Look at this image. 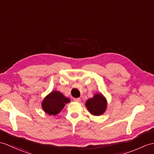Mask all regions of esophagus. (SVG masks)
I'll use <instances>...</instances> for the list:
<instances>
[{"instance_id": "esophagus-1", "label": "esophagus", "mask_w": 154, "mask_h": 154, "mask_svg": "<svg viewBox=\"0 0 154 154\" xmlns=\"http://www.w3.org/2000/svg\"><path fill=\"white\" fill-rule=\"evenodd\" d=\"M73 100L74 101V102H80V98H74L73 99Z\"/></svg>"}]
</instances>
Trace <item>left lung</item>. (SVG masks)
<instances>
[{
	"label": "left lung",
	"mask_w": 154,
	"mask_h": 154,
	"mask_svg": "<svg viewBox=\"0 0 154 154\" xmlns=\"http://www.w3.org/2000/svg\"><path fill=\"white\" fill-rule=\"evenodd\" d=\"M85 106L89 112L94 116L102 115L106 110L107 102L106 99L100 93H97L93 98L86 101Z\"/></svg>",
	"instance_id": "obj_1"
}]
</instances>
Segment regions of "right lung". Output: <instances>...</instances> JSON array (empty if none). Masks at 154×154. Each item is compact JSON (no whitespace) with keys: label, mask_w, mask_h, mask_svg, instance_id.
<instances>
[{"label":"right lung","mask_w":154,"mask_h":154,"mask_svg":"<svg viewBox=\"0 0 154 154\" xmlns=\"http://www.w3.org/2000/svg\"><path fill=\"white\" fill-rule=\"evenodd\" d=\"M69 102V98L65 97L61 93L55 91L45 97L42 103V107L46 113L55 116L62 110L66 103Z\"/></svg>","instance_id":"add662e5"}]
</instances>
